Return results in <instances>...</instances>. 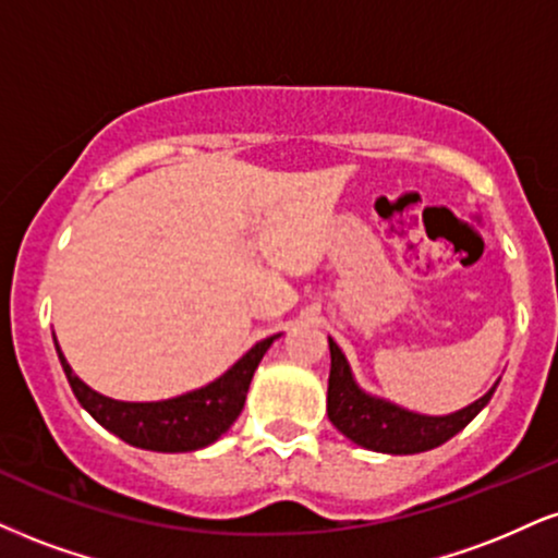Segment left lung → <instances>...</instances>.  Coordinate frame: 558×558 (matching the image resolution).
Wrapping results in <instances>:
<instances>
[{"mask_svg":"<svg viewBox=\"0 0 558 558\" xmlns=\"http://www.w3.org/2000/svg\"><path fill=\"white\" fill-rule=\"evenodd\" d=\"M330 385H327V415L332 426L355 445L385 454H415L445 445L460 434L492 400L496 385L483 398L458 413L421 415L395 402L374 398L355 385L343 351L330 338Z\"/></svg>","mask_w":558,"mask_h":558,"instance_id":"left-lung-1","label":"left lung"}]
</instances>
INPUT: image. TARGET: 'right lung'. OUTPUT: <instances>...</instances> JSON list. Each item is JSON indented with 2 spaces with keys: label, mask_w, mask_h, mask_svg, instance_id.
I'll use <instances>...</instances> for the list:
<instances>
[{
  "label": "right lung",
  "mask_w": 558,
  "mask_h": 558,
  "mask_svg": "<svg viewBox=\"0 0 558 558\" xmlns=\"http://www.w3.org/2000/svg\"><path fill=\"white\" fill-rule=\"evenodd\" d=\"M275 338H280V335H272V338L252 345L236 364L210 385L158 402H124L106 398V395L87 387L77 374H72V366L66 364L57 338H53V345H57L59 361H62L66 381H70L77 402L100 426L109 428L126 445L140 449L194 452V449L218 441L239 418L254 372H257L262 355L267 353Z\"/></svg>",
  "instance_id": "add662e5"
}]
</instances>
